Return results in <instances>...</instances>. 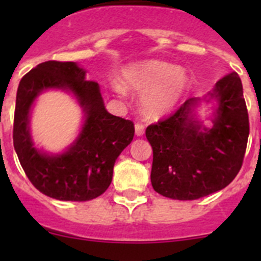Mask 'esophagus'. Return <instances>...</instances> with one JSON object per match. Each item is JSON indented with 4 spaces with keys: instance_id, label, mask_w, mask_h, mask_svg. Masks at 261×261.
I'll return each instance as SVG.
<instances>
[{
    "instance_id": "34e87169",
    "label": "esophagus",
    "mask_w": 261,
    "mask_h": 261,
    "mask_svg": "<svg viewBox=\"0 0 261 261\" xmlns=\"http://www.w3.org/2000/svg\"><path fill=\"white\" fill-rule=\"evenodd\" d=\"M135 134H136V136H143L144 134H145V128H144V126L140 125V123H136Z\"/></svg>"
}]
</instances>
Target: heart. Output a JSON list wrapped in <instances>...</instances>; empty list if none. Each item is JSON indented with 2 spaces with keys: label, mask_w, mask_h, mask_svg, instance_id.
Wrapping results in <instances>:
<instances>
[{
  "label": "heart",
  "mask_w": 261,
  "mask_h": 261,
  "mask_svg": "<svg viewBox=\"0 0 261 261\" xmlns=\"http://www.w3.org/2000/svg\"><path fill=\"white\" fill-rule=\"evenodd\" d=\"M114 91L125 98L127 91L143 92L141 112L158 120L174 111L191 91V77L181 67L159 59L134 63L122 69L121 82L112 84Z\"/></svg>",
  "instance_id": "b5f03b06"
}]
</instances>
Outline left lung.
I'll return each instance as SVG.
<instances>
[{
    "mask_svg": "<svg viewBox=\"0 0 261 261\" xmlns=\"http://www.w3.org/2000/svg\"><path fill=\"white\" fill-rule=\"evenodd\" d=\"M212 103L205 119L196 112ZM152 188L162 196L193 201L227 187L238 175L249 138V116L243 84L236 72L221 78L206 96L184 102L174 115L150 125Z\"/></svg>",
    "mask_w": 261,
    "mask_h": 261,
    "instance_id": "obj_1",
    "label": "left lung"
}]
</instances>
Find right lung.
<instances>
[{
    "label": "right lung",
    "instance_id": "obj_1",
    "mask_svg": "<svg viewBox=\"0 0 261 261\" xmlns=\"http://www.w3.org/2000/svg\"><path fill=\"white\" fill-rule=\"evenodd\" d=\"M86 74L78 63L50 60L23 75L17 88L15 151L34 187L59 201H91L105 193L112 181L116 159L135 133L130 120L107 111L98 83L87 81ZM46 90L70 94L84 114L76 139L58 153L39 148L31 135V112Z\"/></svg>",
    "mask_w": 261,
    "mask_h": 261
}]
</instances>
